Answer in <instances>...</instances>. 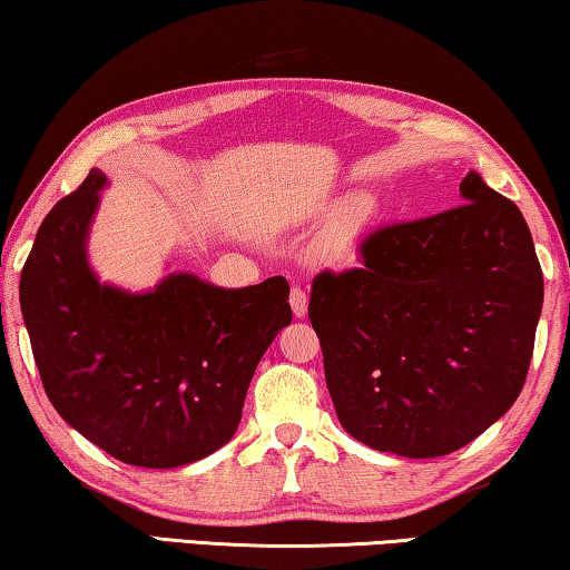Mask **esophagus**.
I'll return each mask as SVG.
<instances>
[{"instance_id":"obj_1","label":"esophagus","mask_w":570,"mask_h":570,"mask_svg":"<svg viewBox=\"0 0 570 570\" xmlns=\"http://www.w3.org/2000/svg\"><path fill=\"white\" fill-rule=\"evenodd\" d=\"M288 302H292L294 317H304V314H307L309 296H307V292H304L302 286H294V288H292V294H288Z\"/></svg>"}]
</instances>
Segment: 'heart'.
<instances>
[{
  "label": "heart",
  "instance_id": "obj_1",
  "mask_svg": "<svg viewBox=\"0 0 570 570\" xmlns=\"http://www.w3.org/2000/svg\"><path fill=\"white\" fill-rule=\"evenodd\" d=\"M366 223H368V207L366 204H358L351 215H345L333 230L325 235V240H322V253H325L330 261L351 258V253L355 248V243H358V235Z\"/></svg>",
  "mask_w": 570,
  "mask_h": 570
}]
</instances>
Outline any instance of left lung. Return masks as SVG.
I'll list each match as a JSON object with an SVG mask.
<instances>
[{
    "instance_id": "obj_1",
    "label": "left lung",
    "mask_w": 570,
    "mask_h": 570,
    "mask_svg": "<svg viewBox=\"0 0 570 570\" xmlns=\"http://www.w3.org/2000/svg\"><path fill=\"white\" fill-rule=\"evenodd\" d=\"M463 204L376 227L361 268L322 271L309 322L355 440L404 458L469 445L520 396L542 268L514 202L471 171Z\"/></svg>"
}]
</instances>
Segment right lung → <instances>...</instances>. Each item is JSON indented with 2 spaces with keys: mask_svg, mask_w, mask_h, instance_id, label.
<instances>
[{
  "mask_svg": "<svg viewBox=\"0 0 570 570\" xmlns=\"http://www.w3.org/2000/svg\"><path fill=\"white\" fill-rule=\"evenodd\" d=\"M107 176L91 168L42 219L20 307L56 412L117 461L176 469L235 435L250 379L292 322L288 282L219 288L194 274L148 294L99 284L89 223Z\"/></svg>",
  "mask_w": 570,
  "mask_h": 570,
  "instance_id": "add662e5",
  "label": "right lung"
}]
</instances>
